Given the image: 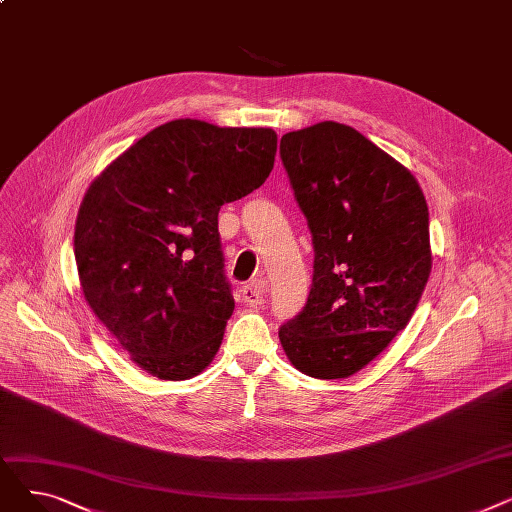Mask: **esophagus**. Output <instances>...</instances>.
Returning a JSON list of instances; mask_svg holds the SVG:
<instances>
[{
    "instance_id": "1",
    "label": "esophagus",
    "mask_w": 512,
    "mask_h": 512,
    "mask_svg": "<svg viewBox=\"0 0 512 512\" xmlns=\"http://www.w3.org/2000/svg\"><path fill=\"white\" fill-rule=\"evenodd\" d=\"M265 292H267V280L265 278H255L251 284H245L240 288L242 301H245L251 307H257V305L263 303Z\"/></svg>"
}]
</instances>
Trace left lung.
I'll return each instance as SVG.
<instances>
[{
  "mask_svg": "<svg viewBox=\"0 0 512 512\" xmlns=\"http://www.w3.org/2000/svg\"><path fill=\"white\" fill-rule=\"evenodd\" d=\"M280 157L315 253L307 303L280 342L311 378H348L415 313L432 272L427 203L405 166L346 124L288 132Z\"/></svg>",
  "mask_w": 512,
  "mask_h": 512,
  "instance_id": "left-lung-1",
  "label": "left lung"
}]
</instances>
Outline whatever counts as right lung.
<instances>
[{"label": "right lung", "instance_id": "obj_1", "mask_svg": "<svg viewBox=\"0 0 512 512\" xmlns=\"http://www.w3.org/2000/svg\"><path fill=\"white\" fill-rule=\"evenodd\" d=\"M272 128L172 120L103 170L80 203L74 257L85 299L147 373L188 380L234 311L218 213L274 168Z\"/></svg>", "mask_w": 512, "mask_h": 512}]
</instances>
